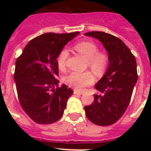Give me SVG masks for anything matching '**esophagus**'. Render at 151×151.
<instances>
[{"instance_id":"1","label":"esophagus","mask_w":151,"mask_h":151,"mask_svg":"<svg viewBox=\"0 0 151 151\" xmlns=\"http://www.w3.org/2000/svg\"><path fill=\"white\" fill-rule=\"evenodd\" d=\"M73 94H77V95H81V94H83V92L79 91H77V90H74V91H73Z\"/></svg>"}]
</instances>
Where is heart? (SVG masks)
I'll return each instance as SVG.
<instances>
[{"label":"heart","mask_w":151,"mask_h":151,"mask_svg":"<svg viewBox=\"0 0 151 151\" xmlns=\"http://www.w3.org/2000/svg\"><path fill=\"white\" fill-rule=\"evenodd\" d=\"M75 50L88 60L89 67L97 75H101L105 71L108 63V58L103 52H98V47L92 41H82L76 44ZM68 50L63 49L57 58V66L63 70L66 67L68 57ZM65 83L70 87L82 90L94 82V76L91 72H73L64 78Z\"/></svg>","instance_id":"obj_1"}]
</instances>
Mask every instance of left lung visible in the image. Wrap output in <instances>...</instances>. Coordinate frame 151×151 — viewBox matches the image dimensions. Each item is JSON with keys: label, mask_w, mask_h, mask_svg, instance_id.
<instances>
[{"label": "left lung", "mask_w": 151, "mask_h": 151, "mask_svg": "<svg viewBox=\"0 0 151 151\" xmlns=\"http://www.w3.org/2000/svg\"><path fill=\"white\" fill-rule=\"evenodd\" d=\"M85 35L99 40L109 60L106 73L94 85L101 94H94L93 103L85 106V115L96 125H113L127 109L138 80L135 57L116 36L104 32H91Z\"/></svg>", "instance_id": "obj_1"}]
</instances>
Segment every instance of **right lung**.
<instances>
[{"mask_svg": "<svg viewBox=\"0 0 151 151\" xmlns=\"http://www.w3.org/2000/svg\"><path fill=\"white\" fill-rule=\"evenodd\" d=\"M79 34L45 33L31 40L16 61L14 82L19 104L38 124H50L62 117L73 90L55 78L57 58L63 47Z\"/></svg>", "mask_w": 151, "mask_h": 151, "instance_id": "obj_1", "label": "right lung"}]
</instances>
